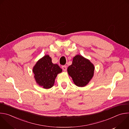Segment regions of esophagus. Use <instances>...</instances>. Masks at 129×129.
Here are the masks:
<instances>
[{
	"instance_id": "34e87169",
	"label": "esophagus",
	"mask_w": 129,
	"mask_h": 129,
	"mask_svg": "<svg viewBox=\"0 0 129 129\" xmlns=\"http://www.w3.org/2000/svg\"><path fill=\"white\" fill-rule=\"evenodd\" d=\"M62 69H63L64 71H66V70H67V66H65V65L62 66Z\"/></svg>"
}]
</instances>
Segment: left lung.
Returning <instances> with one entry per match:
<instances>
[{"label":"left lung","instance_id":"obj_1","mask_svg":"<svg viewBox=\"0 0 129 129\" xmlns=\"http://www.w3.org/2000/svg\"><path fill=\"white\" fill-rule=\"evenodd\" d=\"M94 69V65L89 60L78 54L73 57L72 64L67 68V72L76 86L83 87L92 79Z\"/></svg>","mask_w":129,"mask_h":129}]
</instances>
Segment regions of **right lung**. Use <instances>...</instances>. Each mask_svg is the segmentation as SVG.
Instances as JSON below:
<instances>
[{
    "instance_id": "right-lung-1",
    "label": "right lung",
    "mask_w": 129,
    "mask_h": 129,
    "mask_svg": "<svg viewBox=\"0 0 129 129\" xmlns=\"http://www.w3.org/2000/svg\"><path fill=\"white\" fill-rule=\"evenodd\" d=\"M33 72L36 83L43 88L49 89L54 85L55 79L62 69L58 64L52 63L51 58L47 54L37 62Z\"/></svg>"
}]
</instances>
